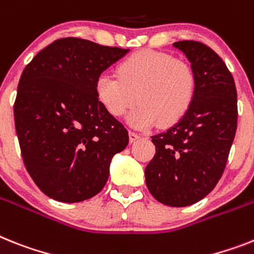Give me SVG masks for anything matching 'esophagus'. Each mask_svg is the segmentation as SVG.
I'll return each mask as SVG.
<instances>
[{
    "label": "esophagus",
    "mask_w": 254,
    "mask_h": 254,
    "mask_svg": "<svg viewBox=\"0 0 254 254\" xmlns=\"http://www.w3.org/2000/svg\"><path fill=\"white\" fill-rule=\"evenodd\" d=\"M140 135L138 133H134V131H129V139H130V142L133 143V142H135L137 139H139Z\"/></svg>",
    "instance_id": "34e87169"
}]
</instances>
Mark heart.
Here are the masks:
<instances>
[{
    "instance_id": "obj_1",
    "label": "heart",
    "mask_w": 254,
    "mask_h": 254,
    "mask_svg": "<svg viewBox=\"0 0 254 254\" xmlns=\"http://www.w3.org/2000/svg\"><path fill=\"white\" fill-rule=\"evenodd\" d=\"M197 78L189 62L172 54L140 50L117 65V76L102 73L95 93L111 116L121 117L138 102L129 121L144 129L159 121L161 127L178 123L190 110Z\"/></svg>"
}]
</instances>
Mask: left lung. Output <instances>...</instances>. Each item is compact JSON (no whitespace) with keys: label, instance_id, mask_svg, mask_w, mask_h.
Segmentation results:
<instances>
[{"label":"left lung","instance_id":"1","mask_svg":"<svg viewBox=\"0 0 254 254\" xmlns=\"http://www.w3.org/2000/svg\"><path fill=\"white\" fill-rule=\"evenodd\" d=\"M173 45L195 69L196 94L180 123L151 137L156 153L144 176L157 201L187 206L205 197L222 177L238 127V99L234 77L216 51L192 40Z\"/></svg>","mask_w":254,"mask_h":254}]
</instances>
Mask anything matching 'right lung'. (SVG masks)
<instances>
[{
  "label": "right lung",
  "mask_w": 254,
  "mask_h": 254,
  "mask_svg": "<svg viewBox=\"0 0 254 254\" xmlns=\"http://www.w3.org/2000/svg\"><path fill=\"white\" fill-rule=\"evenodd\" d=\"M129 49L77 37L55 40L25 65L14 103L27 172L45 195L78 203L101 192L129 134L95 93L104 69Z\"/></svg>",
  "instance_id": "obj_1"
}]
</instances>
